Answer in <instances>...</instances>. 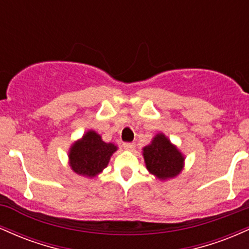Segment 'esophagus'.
Segmentation results:
<instances>
[{
    "mask_svg": "<svg viewBox=\"0 0 249 249\" xmlns=\"http://www.w3.org/2000/svg\"><path fill=\"white\" fill-rule=\"evenodd\" d=\"M123 146H124L125 150L133 151L134 150V146H136V145H134L133 142H124V144H123Z\"/></svg>",
    "mask_w": 249,
    "mask_h": 249,
    "instance_id": "1",
    "label": "esophagus"
}]
</instances>
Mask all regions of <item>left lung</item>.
<instances>
[{
	"mask_svg": "<svg viewBox=\"0 0 249 249\" xmlns=\"http://www.w3.org/2000/svg\"><path fill=\"white\" fill-rule=\"evenodd\" d=\"M142 156L148 172L160 180L174 178L184 167V156L164 133L157 134L142 148Z\"/></svg>",
	"mask_w": 249,
	"mask_h": 249,
	"instance_id": "left-lung-1",
	"label": "left lung"
}]
</instances>
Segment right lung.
Returning <instances> with one entry per match:
<instances>
[{
	"label": "right lung",
	"instance_id": "right-lung-1",
	"mask_svg": "<svg viewBox=\"0 0 249 249\" xmlns=\"http://www.w3.org/2000/svg\"><path fill=\"white\" fill-rule=\"evenodd\" d=\"M117 148L115 144L103 142L98 133L90 130L71 146L70 166L79 176L93 178L107 166L111 156Z\"/></svg>",
	"mask_w": 249,
	"mask_h": 249
}]
</instances>
